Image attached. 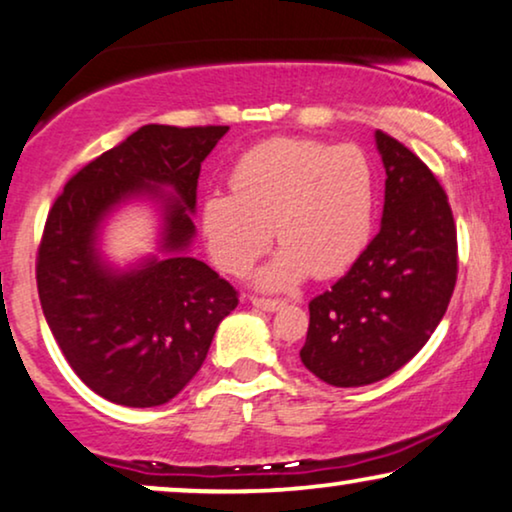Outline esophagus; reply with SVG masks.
Wrapping results in <instances>:
<instances>
[{"mask_svg":"<svg viewBox=\"0 0 512 512\" xmlns=\"http://www.w3.org/2000/svg\"><path fill=\"white\" fill-rule=\"evenodd\" d=\"M252 307L262 309V312H278L286 307V300H274V297H250Z\"/></svg>","mask_w":512,"mask_h":512,"instance_id":"obj_1","label":"esophagus"}]
</instances>
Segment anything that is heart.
<instances>
[{"label": "heart", "mask_w": 512, "mask_h": 512, "mask_svg": "<svg viewBox=\"0 0 512 512\" xmlns=\"http://www.w3.org/2000/svg\"><path fill=\"white\" fill-rule=\"evenodd\" d=\"M231 191L200 203V229L219 267L248 274L271 243L283 248L260 271L264 288H293L309 271L331 278L371 243L378 181L357 146L276 137L245 151L229 174Z\"/></svg>", "instance_id": "obj_1"}]
</instances>
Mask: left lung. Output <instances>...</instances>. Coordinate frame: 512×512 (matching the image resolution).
<instances>
[{
  "instance_id": "8db88e82",
  "label": "left lung",
  "mask_w": 512,
  "mask_h": 512,
  "mask_svg": "<svg viewBox=\"0 0 512 512\" xmlns=\"http://www.w3.org/2000/svg\"><path fill=\"white\" fill-rule=\"evenodd\" d=\"M385 165L378 236L352 269L309 302L302 364L323 383L361 387L409 364L442 321L458 276L456 224L430 167L375 132Z\"/></svg>"
}]
</instances>
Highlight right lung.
<instances>
[{
  "instance_id": "add662e5",
  "label": "right lung",
  "mask_w": 512,
  "mask_h": 512,
  "mask_svg": "<svg viewBox=\"0 0 512 512\" xmlns=\"http://www.w3.org/2000/svg\"><path fill=\"white\" fill-rule=\"evenodd\" d=\"M226 132L139 127L70 177L51 205L37 250L44 319L77 378L113 404L146 409L177 397L208 357L219 321L236 309V288L184 252L196 234L200 163ZM132 195L164 203L166 255L118 272L100 260L95 231Z\"/></svg>"
}]
</instances>
